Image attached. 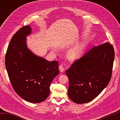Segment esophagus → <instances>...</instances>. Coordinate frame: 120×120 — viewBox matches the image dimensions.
<instances>
[{
	"label": "esophagus",
	"mask_w": 120,
	"mask_h": 120,
	"mask_svg": "<svg viewBox=\"0 0 120 120\" xmlns=\"http://www.w3.org/2000/svg\"><path fill=\"white\" fill-rule=\"evenodd\" d=\"M59 70L60 72H64L65 70V67L64 66V64H60L59 66Z\"/></svg>",
	"instance_id": "esophagus-1"
}]
</instances>
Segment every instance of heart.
Returning <instances> with one entry per match:
<instances>
[{"mask_svg": "<svg viewBox=\"0 0 120 120\" xmlns=\"http://www.w3.org/2000/svg\"><path fill=\"white\" fill-rule=\"evenodd\" d=\"M82 45H79L70 49L68 53V58L71 59H75L79 57L82 54Z\"/></svg>", "mask_w": 120, "mask_h": 120, "instance_id": "heart-1", "label": "heart"}]
</instances>
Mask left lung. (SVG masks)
<instances>
[{
    "label": "left lung",
    "instance_id": "1",
    "mask_svg": "<svg viewBox=\"0 0 120 120\" xmlns=\"http://www.w3.org/2000/svg\"><path fill=\"white\" fill-rule=\"evenodd\" d=\"M114 50L109 42L95 46L75 61L66 70L68 96L77 104L92 101L110 82Z\"/></svg>",
    "mask_w": 120,
    "mask_h": 120
}]
</instances>
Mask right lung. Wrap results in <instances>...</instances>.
<instances>
[{
  "label": "right lung",
  "instance_id": "obj_1",
  "mask_svg": "<svg viewBox=\"0 0 120 120\" xmlns=\"http://www.w3.org/2000/svg\"><path fill=\"white\" fill-rule=\"evenodd\" d=\"M31 33L24 26L14 34L8 46L5 66L13 89L25 101L41 103L49 96L50 86L59 74L57 61L36 56L27 47L26 36Z\"/></svg>",
  "mask_w": 120,
  "mask_h": 120
}]
</instances>
